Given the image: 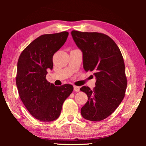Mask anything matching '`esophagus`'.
I'll return each instance as SVG.
<instances>
[{"label": "esophagus", "mask_w": 146, "mask_h": 146, "mask_svg": "<svg viewBox=\"0 0 146 146\" xmlns=\"http://www.w3.org/2000/svg\"><path fill=\"white\" fill-rule=\"evenodd\" d=\"M74 90H75V92H79L80 91V87L79 86H74Z\"/></svg>", "instance_id": "1"}]
</instances>
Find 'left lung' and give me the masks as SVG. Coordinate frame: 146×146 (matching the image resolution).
<instances>
[{"mask_svg": "<svg viewBox=\"0 0 146 146\" xmlns=\"http://www.w3.org/2000/svg\"><path fill=\"white\" fill-rule=\"evenodd\" d=\"M71 35L83 52V68L92 71L97 79L92 90L85 86L80 88L88 97L81 114L98 122L110 115L125 97L127 81L123 56L116 43L105 34L72 31Z\"/></svg>", "mask_w": 146, "mask_h": 146, "instance_id": "8db88e82", "label": "left lung"}]
</instances>
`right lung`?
Instances as JSON below:
<instances>
[{"mask_svg":"<svg viewBox=\"0 0 146 146\" xmlns=\"http://www.w3.org/2000/svg\"><path fill=\"white\" fill-rule=\"evenodd\" d=\"M69 33L43 35L34 40L19 58L16 85L22 102L32 115L42 122L57 119L64 100L73 90L71 85L56 86L46 79L52 69V57L66 42Z\"/></svg>","mask_w":146,"mask_h":146,"instance_id":"obj_1","label":"right lung"}]
</instances>
